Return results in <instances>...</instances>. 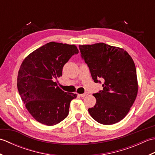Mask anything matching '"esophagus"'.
<instances>
[{
    "instance_id": "esophagus-1",
    "label": "esophagus",
    "mask_w": 155,
    "mask_h": 155,
    "mask_svg": "<svg viewBox=\"0 0 155 155\" xmlns=\"http://www.w3.org/2000/svg\"><path fill=\"white\" fill-rule=\"evenodd\" d=\"M88 94H89V93H87V92H86V93H83V94H80V96H81V97H85L88 96Z\"/></svg>"
}]
</instances>
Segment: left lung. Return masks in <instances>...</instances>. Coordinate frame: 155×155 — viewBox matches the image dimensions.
<instances>
[{"instance_id":"1","label":"left lung","mask_w":155,"mask_h":155,"mask_svg":"<svg viewBox=\"0 0 155 155\" xmlns=\"http://www.w3.org/2000/svg\"><path fill=\"white\" fill-rule=\"evenodd\" d=\"M94 83L103 79V89L93 94L96 104L88 109L98 123H117L126 117L138 93L137 71L132 57L124 49L100 42L79 45Z\"/></svg>"}]
</instances>
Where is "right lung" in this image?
Masks as SVG:
<instances>
[{
    "label": "right lung",
    "instance_id": "1",
    "mask_svg": "<svg viewBox=\"0 0 155 155\" xmlns=\"http://www.w3.org/2000/svg\"><path fill=\"white\" fill-rule=\"evenodd\" d=\"M74 45L51 42L28 54L22 61L17 77V88L25 107L35 119L52 126L67 118L71 101L77 94L65 93L54 80L72 55Z\"/></svg>",
    "mask_w": 155,
    "mask_h": 155
}]
</instances>
